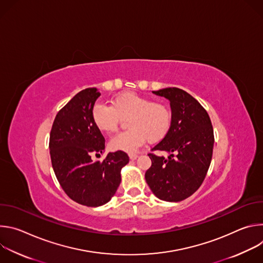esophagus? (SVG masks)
Listing matches in <instances>:
<instances>
[{"label":"esophagus","mask_w":263,"mask_h":263,"mask_svg":"<svg viewBox=\"0 0 263 263\" xmlns=\"http://www.w3.org/2000/svg\"><path fill=\"white\" fill-rule=\"evenodd\" d=\"M129 157L131 160H135L138 156H137V154H129Z\"/></svg>","instance_id":"esophagus-1"}]
</instances>
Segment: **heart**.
<instances>
[{
  "label": "heart",
  "instance_id": "heart-1",
  "mask_svg": "<svg viewBox=\"0 0 263 263\" xmlns=\"http://www.w3.org/2000/svg\"><path fill=\"white\" fill-rule=\"evenodd\" d=\"M95 126L106 134L115 133L121 119L126 122L127 131L112 137L109 146L114 151L132 153L147 139L156 142L165 137L172 125V112L162 102L134 92L125 91L111 100V106L97 103L91 110Z\"/></svg>",
  "mask_w": 263,
  "mask_h": 263
}]
</instances>
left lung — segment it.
<instances>
[{"label":"left lung","instance_id":"obj_1","mask_svg":"<svg viewBox=\"0 0 263 263\" xmlns=\"http://www.w3.org/2000/svg\"><path fill=\"white\" fill-rule=\"evenodd\" d=\"M170 101L172 125L165 137L148 154L152 165L145 181L152 193L166 202H180L196 193L208 172L213 152V128L207 111L190 93L168 87L153 91Z\"/></svg>","mask_w":263,"mask_h":263}]
</instances>
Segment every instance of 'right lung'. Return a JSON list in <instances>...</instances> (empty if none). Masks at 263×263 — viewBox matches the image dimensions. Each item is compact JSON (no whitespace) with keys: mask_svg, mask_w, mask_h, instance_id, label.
Returning a JSON list of instances; mask_svg holds the SVG:
<instances>
[{"mask_svg":"<svg viewBox=\"0 0 263 263\" xmlns=\"http://www.w3.org/2000/svg\"><path fill=\"white\" fill-rule=\"evenodd\" d=\"M101 96L86 88L74 96L57 114L50 134L52 166L65 194L87 207L108 203L121 184V171L129 162L123 151L109 153L103 161L91 156L103 153L105 140L91 119Z\"/></svg>","mask_w":263,"mask_h":263,"instance_id":"add662e5","label":"right lung"}]
</instances>
